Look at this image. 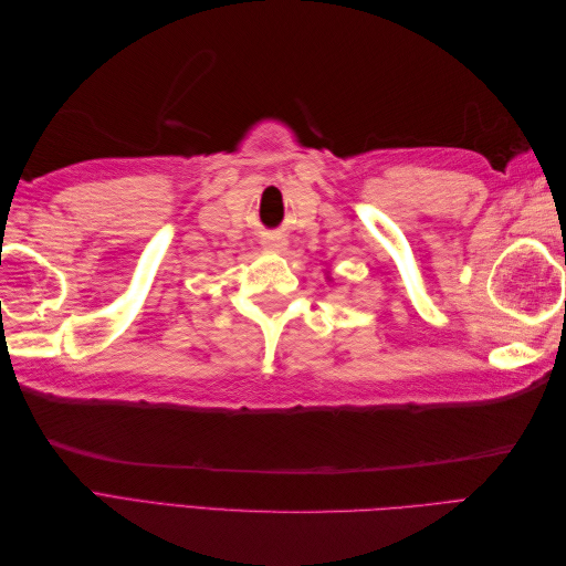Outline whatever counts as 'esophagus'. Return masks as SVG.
<instances>
[{
    "label": "esophagus",
    "mask_w": 566,
    "mask_h": 566,
    "mask_svg": "<svg viewBox=\"0 0 566 566\" xmlns=\"http://www.w3.org/2000/svg\"><path fill=\"white\" fill-rule=\"evenodd\" d=\"M285 245H287V241H285L283 235H279V233H269V235L262 238V248H264V250L281 252V250H285Z\"/></svg>",
    "instance_id": "34e87169"
}]
</instances>
